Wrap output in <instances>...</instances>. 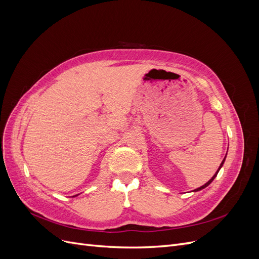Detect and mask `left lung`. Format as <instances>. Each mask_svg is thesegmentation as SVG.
I'll return each mask as SVG.
<instances>
[{"label":"left lung","instance_id":"left-lung-1","mask_svg":"<svg viewBox=\"0 0 259 259\" xmlns=\"http://www.w3.org/2000/svg\"><path fill=\"white\" fill-rule=\"evenodd\" d=\"M225 158H226V156H225ZM224 162H225V159H224V161H223V162H222V164H221V166H219V168H218V170H217V171H216V174H215V175H214V176H213V177H211V178H210V179H209V180H208V182H207V183H206V184H205V185H203V186H201V187H200V188H198V189H195V190H194V191H199V190H202V189H204V188H205V187H207V186H208V185H209V184H210V183H211V182H213V180H214V178H215V177H216V176H217V174H218V171H219V169H221V167H222V166H223V164H224Z\"/></svg>","mask_w":259,"mask_h":259}]
</instances>
